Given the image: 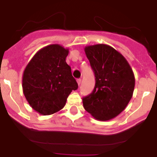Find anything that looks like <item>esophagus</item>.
Wrapping results in <instances>:
<instances>
[{
	"mask_svg": "<svg viewBox=\"0 0 157 157\" xmlns=\"http://www.w3.org/2000/svg\"><path fill=\"white\" fill-rule=\"evenodd\" d=\"M77 83H78V85L80 86V84L81 83V79H77Z\"/></svg>",
	"mask_w": 157,
	"mask_h": 157,
	"instance_id": "esophagus-1",
	"label": "esophagus"
}]
</instances>
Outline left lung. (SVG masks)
<instances>
[{
    "label": "left lung",
    "mask_w": 157,
    "mask_h": 157,
    "mask_svg": "<svg viewBox=\"0 0 157 157\" xmlns=\"http://www.w3.org/2000/svg\"><path fill=\"white\" fill-rule=\"evenodd\" d=\"M95 75L94 88L83 98L84 109L95 119L108 121L126 108L132 97L135 77L126 59L110 45L84 48Z\"/></svg>",
    "instance_id": "obj_1"
}]
</instances>
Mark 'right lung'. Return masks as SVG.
<instances>
[{"mask_svg": "<svg viewBox=\"0 0 157 157\" xmlns=\"http://www.w3.org/2000/svg\"><path fill=\"white\" fill-rule=\"evenodd\" d=\"M69 49L59 44L45 46L29 61L23 73V93L29 105L42 115L60 111L72 90L78 87L66 62Z\"/></svg>", "mask_w": 157, "mask_h": 157, "instance_id": "right-lung-1", "label": "right lung"}]
</instances>
